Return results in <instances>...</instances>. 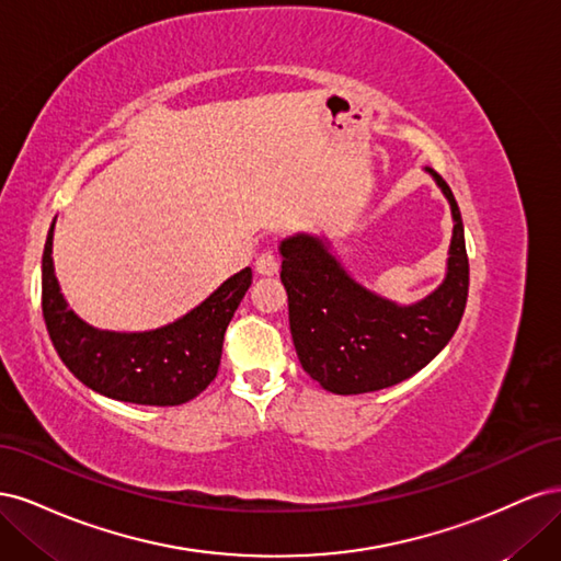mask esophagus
Returning <instances> with one entry per match:
<instances>
[{"mask_svg":"<svg viewBox=\"0 0 561 561\" xmlns=\"http://www.w3.org/2000/svg\"><path fill=\"white\" fill-rule=\"evenodd\" d=\"M254 271L262 276H274L278 274V260L274 250H264L257 260H254Z\"/></svg>","mask_w":561,"mask_h":561,"instance_id":"1","label":"esophagus"}]
</instances>
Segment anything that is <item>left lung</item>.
Returning <instances> with one entry per match:
<instances>
[{
    "mask_svg": "<svg viewBox=\"0 0 561 561\" xmlns=\"http://www.w3.org/2000/svg\"><path fill=\"white\" fill-rule=\"evenodd\" d=\"M428 171L451 206L454 236L445 283L412 307L365 290L313 236L280 243V280L299 363L330 393H371L410 379L447 346L461 322L470 280L463 219L449 184Z\"/></svg>",
    "mask_w": 561,
    "mask_h": 561,
    "instance_id": "left-lung-1",
    "label": "left lung"
}]
</instances>
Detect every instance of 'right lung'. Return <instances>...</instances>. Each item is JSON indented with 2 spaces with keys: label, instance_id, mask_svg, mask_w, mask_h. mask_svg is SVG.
<instances>
[{
  "label": "right lung",
  "instance_id": "add662e5",
  "mask_svg": "<svg viewBox=\"0 0 561 561\" xmlns=\"http://www.w3.org/2000/svg\"><path fill=\"white\" fill-rule=\"evenodd\" d=\"M54 227L42 257V311L54 348L72 375L95 393L133 404L175 407L194 400L217 377L225 332L252 283L243 268L161 330L107 332L67 309L50 260Z\"/></svg>",
  "mask_w": 561,
  "mask_h": 561
}]
</instances>
